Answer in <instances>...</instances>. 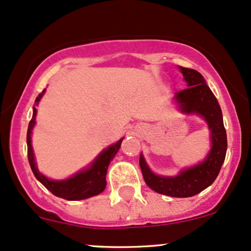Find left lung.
<instances>
[{
	"label": "left lung",
	"instance_id": "left-lung-1",
	"mask_svg": "<svg viewBox=\"0 0 251 251\" xmlns=\"http://www.w3.org/2000/svg\"><path fill=\"white\" fill-rule=\"evenodd\" d=\"M188 88L176 93L175 98L184 113H197L205 118L211 130L212 149L202 163L188 168L175 177L157 176L149 169L140 155L139 166L145 183L159 194L188 198L198 194L214 182L226 155L227 139L223 114L216 96L206 84L202 75L193 69L180 67Z\"/></svg>",
	"mask_w": 251,
	"mask_h": 251
}]
</instances>
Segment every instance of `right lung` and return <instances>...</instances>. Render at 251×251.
Wrapping results in <instances>:
<instances>
[{"label": "right lung", "instance_id": "1", "mask_svg": "<svg viewBox=\"0 0 251 251\" xmlns=\"http://www.w3.org/2000/svg\"><path fill=\"white\" fill-rule=\"evenodd\" d=\"M45 93V89L43 90L41 94L38 95L35 99V102H39V100ZM35 117H37V109L33 108V117L28 124V130H27V155H28V162L31 169L37 177L38 181H40L46 188L53 195L58 198H63L65 200H82L87 198L94 197V195L100 194L106 188V174L108 169L109 163L115 156V153L119 150L121 138L119 142L107 148L103 152L100 153V156L95 159L92 167L88 168L87 170L79 172L78 174L74 175L73 177L68 178L64 181H52L45 177L43 174H40L39 170L37 169L34 161V155H33V149L31 145V133L33 130V126L35 124Z\"/></svg>", "mask_w": 251, "mask_h": 251}]
</instances>
